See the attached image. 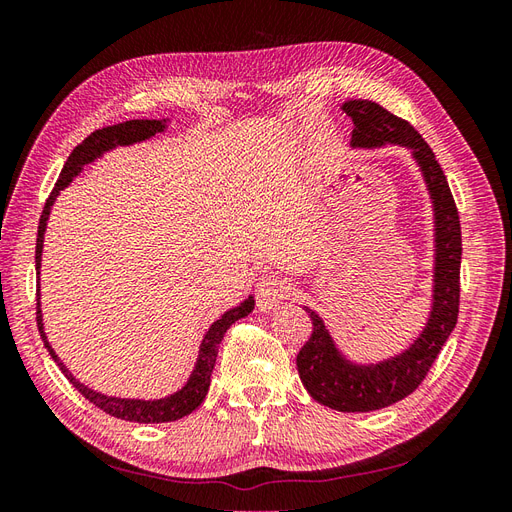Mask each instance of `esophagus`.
Wrapping results in <instances>:
<instances>
[{"instance_id":"1","label":"esophagus","mask_w":512,"mask_h":512,"mask_svg":"<svg viewBox=\"0 0 512 512\" xmlns=\"http://www.w3.org/2000/svg\"><path fill=\"white\" fill-rule=\"evenodd\" d=\"M254 294H256L258 309L267 312V309L277 307L282 301H286L290 297V282L286 280V277L275 275V273L262 275L258 284H256Z\"/></svg>"}]
</instances>
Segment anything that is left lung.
<instances>
[{
    "instance_id": "8db88e82",
    "label": "left lung",
    "mask_w": 512,
    "mask_h": 512,
    "mask_svg": "<svg viewBox=\"0 0 512 512\" xmlns=\"http://www.w3.org/2000/svg\"><path fill=\"white\" fill-rule=\"evenodd\" d=\"M344 113L354 121L352 147L399 145L412 151L433 205V294L431 312L414 342L378 363H356L337 348L324 320L305 307L314 331L297 354L301 382L318 404L339 412H371L395 404L418 389L438 359L459 314L461 226L455 200L431 147L408 121L371 100H348Z\"/></svg>"
}]
</instances>
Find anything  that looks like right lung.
<instances>
[{"instance_id": "right-lung-1", "label": "right lung", "mask_w": 512, "mask_h": 512, "mask_svg": "<svg viewBox=\"0 0 512 512\" xmlns=\"http://www.w3.org/2000/svg\"><path fill=\"white\" fill-rule=\"evenodd\" d=\"M166 123H168V119H132V121H123V123H117V126H108V128L91 132L85 138V141L70 153V158L64 164V168H61V175H59V179L55 183V188H53L49 200H46L42 215H40L38 239H36V271H38V277H40V265H42V245H44L46 222H49L51 207L55 205L59 192L66 190L76 175H81V170H83L85 164L98 160L100 156H104L106 151H111L115 147H126V145L147 141V138L156 136L158 132H164L166 130ZM252 309H254V297L250 294V297H247L243 303L228 309V312H224L218 320H215L211 327L207 329L203 342H200L198 359H196V365L192 369L188 382H185L177 393L168 395V397H162V399L113 397V395H104V393H98L94 389H89V386H85L83 382L76 380L72 376V371L64 363H61V359L55 354V350L51 348L49 339H46L44 324H42V309H40V284H38L36 320H38V329H40V335H42L44 348L49 350V354L53 356V361L59 365L61 371H64V376L70 380V384H74V389L79 391L85 399H89L91 404L98 406L106 414H111L115 418H121V421H130V423H170V421H179V418L188 416L190 412H194L200 404H203L205 395L209 391L213 365H215V359H218V348L222 344L224 333L237 320H241V318H245L247 314H250Z\"/></svg>"}]
</instances>
